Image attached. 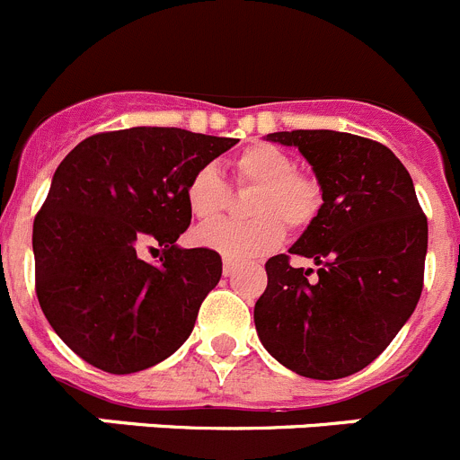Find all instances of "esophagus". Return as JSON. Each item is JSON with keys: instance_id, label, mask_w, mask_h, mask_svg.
<instances>
[{"instance_id": "1", "label": "esophagus", "mask_w": 460, "mask_h": 460, "mask_svg": "<svg viewBox=\"0 0 460 460\" xmlns=\"http://www.w3.org/2000/svg\"><path fill=\"white\" fill-rule=\"evenodd\" d=\"M237 271V262H233V260H223V276H233V273Z\"/></svg>"}]
</instances>
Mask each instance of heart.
<instances>
[{
    "instance_id": "heart-1",
    "label": "heart",
    "mask_w": 460,
    "mask_h": 460,
    "mask_svg": "<svg viewBox=\"0 0 460 460\" xmlns=\"http://www.w3.org/2000/svg\"><path fill=\"white\" fill-rule=\"evenodd\" d=\"M239 184L255 187L248 214L252 221H212L226 208V184L217 166H200L184 187V200L198 221H212L193 230V242L221 252L227 260H251L276 251L288 223L303 230L322 212V187L314 178L294 171V159L271 143H251L233 159Z\"/></svg>"
}]
</instances>
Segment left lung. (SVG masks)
I'll return each mask as SVG.
<instances>
[{"label": "left lung", "mask_w": 460, "mask_h": 460, "mask_svg": "<svg viewBox=\"0 0 460 460\" xmlns=\"http://www.w3.org/2000/svg\"><path fill=\"white\" fill-rule=\"evenodd\" d=\"M298 147L322 187V212L289 252L267 262L255 303L260 342L280 365L317 381L367 367L411 319L424 280L429 226L390 147L332 129L267 134Z\"/></svg>", "instance_id": "left-lung-1"}]
</instances>
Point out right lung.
I'll return each instance as SVG.
<instances>
[{
	"label": "right lung",
	"instance_id": "obj_1",
	"mask_svg": "<svg viewBox=\"0 0 460 460\" xmlns=\"http://www.w3.org/2000/svg\"><path fill=\"white\" fill-rule=\"evenodd\" d=\"M237 138L178 128L95 134L58 164L33 221L36 294L49 326L109 374L153 367L191 335L221 255L178 246L184 187ZM162 247L157 265L140 258Z\"/></svg>",
	"mask_w": 460,
	"mask_h": 460
}]
</instances>
